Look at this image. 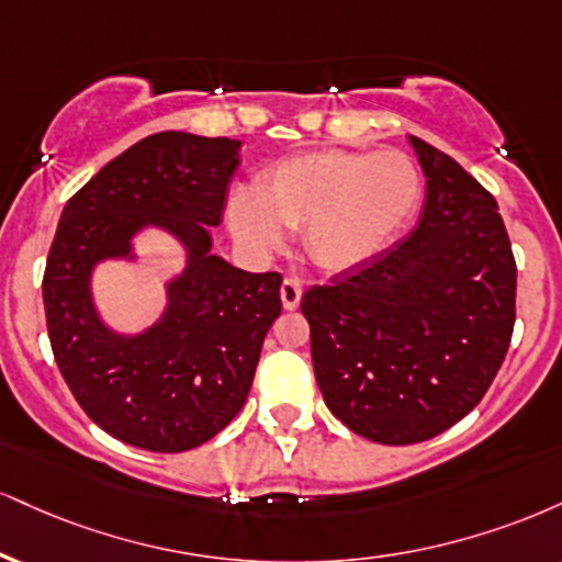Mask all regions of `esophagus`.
Wrapping results in <instances>:
<instances>
[{"instance_id":"34e87169","label":"esophagus","mask_w":562,"mask_h":562,"mask_svg":"<svg viewBox=\"0 0 562 562\" xmlns=\"http://www.w3.org/2000/svg\"><path fill=\"white\" fill-rule=\"evenodd\" d=\"M301 295H303L301 282L295 280V277H285V280H282V285H280V299H282V306H285L288 311L299 308Z\"/></svg>"}]
</instances>
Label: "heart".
I'll return each instance as SVG.
<instances>
[{
	"label": "heart",
	"mask_w": 562,
	"mask_h": 562,
	"mask_svg": "<svg viewBox=\"0 0 562 562\" xmlns=\"http://www.w3.org/2000/svg\"><path fill=\"white\" fill-rule=\"evenodd\" d=\"M422 201L408 154L316 148L269 167L251 191L229 195L227 220L259 254L280 251L285 229H303L306 256L324 272H348L382 254Z\"/></svg>",
	"instance_id": "b5f03b06"
}]
</instances>
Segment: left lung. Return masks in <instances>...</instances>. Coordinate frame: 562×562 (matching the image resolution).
I'll list each match as a JSON object with an SVG mask.
<instances>
[{
  "instance_id": "obj_1",
  "label": "left lung",
  "mask_w": 562,
  "mask_h": 562,
  "mask_svg": "<svg viewBox=\"0 0 562 562\" xmlns=\"http://www.w3.org/2000/svg\"><path fill=\"white\" fill-rule=\"evenodd\" d=\"M408 140L427 178L416 227L301 301L324 403L380 445L424 442L474 411L516 324L497 201L448 154Z\"/></svg>"
}]
</instances>
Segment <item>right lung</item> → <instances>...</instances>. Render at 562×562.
<instances>
[{
    "mask_svg": "<svg viewBox=\"0 0 562 562\" xmlns=\"http://www.w3.org/2000/svg\"><path fill=\"white\" fill-rule=\"evenodd\" d=\"M240 140L165 131L133 144L67 201L44 272L49 342L80 408L106 435L151 452L204 445L238 416L263 337L280 316L277 272L254 274L212 254ZM154 226L187 251L151 328L120 334L98 314L92 272L137 260Z\"/></svg>",
    "mask_w": 562,
    "mask_h": 562,
    "instance_id": "right-lung-1",
    "label": "right lung"
}]
</instances>
